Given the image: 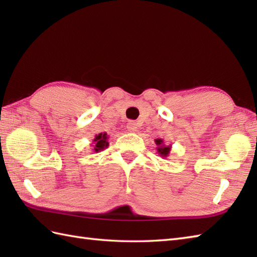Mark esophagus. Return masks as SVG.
Returning a JSON list of instances; mask_svg holds the SVG:
<instances>
[{
  "mask_svg": "<svg viewBox=\"0 0 257 257\" xmlns=\"http://www.w3.org/2000/svg\"><path fill=\"white\" fill-rule=\"evenodd\" d=\"M127 129H128V132H130V133L137 132V123H136L135 121H129L127 123Z\"/></svg>",
  "mask_w": 257,
  "mask_h": 257,
  "instance_id": "34e87169",
  "label": "esophagus"
}]
</instances>
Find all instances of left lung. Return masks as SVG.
Masks as SVG:
<instances>
[{
	"mask_svg": "<svg viewBox=\"0 0 257 257\" xmlns=\"http://www.w3.org/2000/svg\"><path fill=\"white\" fill-rule=\"evenodd\" d=\"M155 143L157 145V151L159 156L162 158H167L171 151V145L166 146L162 139H156Z\"/></svg>",
	"mask_w": 257,
	"mask_h": 257,
	"instance_id": "obj_1",
	"label": "left lung"
}]
</instances>
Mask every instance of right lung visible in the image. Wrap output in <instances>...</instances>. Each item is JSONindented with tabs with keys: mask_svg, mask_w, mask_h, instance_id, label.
Returning <instances> with one entry per match:
<instances>
[{
	"mask_svg": "<svg viewBox=\"0 0 257 257\" xmlns=\"http://www.w3.org/2000/svg\"><path fill=\"white\" fill-rule=\"evenodd\" d=\"M108 135L107 133H100L99 135H96L95 139L92 140V151L99 152L103 150L109 146L108 143Z\"/></svg>",
	"mask_w": 257,
	"mask_h": 257,
	"instance_id": "1",
	"label": "right lung"
}]
</instances>
